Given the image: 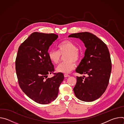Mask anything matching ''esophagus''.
I'll return each mask as SVG.
<instances>
[{"mask_svg": "<svg viewBox=\"0 0 124 124\" xmlns=\"http://www.w3.org/2000/svg\"><path fill=\"white\" fill-rule=\"evenodd\" d=\"M64 77H65V78H66V77H70V76H69V75H68L67 74H65L64 75Z\"/></svg>", "mask_w": 124, "mask_h": 124, "instance_id": "obj_1", "label": "esophagus"}]
</instances>
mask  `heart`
I'll return each mask as SVG.
<instances>
[{"label":"heart","mask_w":124,"mask_h":124,"mask_svg":"<svg viewBox=\"0 0 124 124\" xmlns=\"http://www.w3.org/2000/svg\"><path fill=\"white\" fill-rule=\"evenodd\" d=\"M58 51L51 49L48 52V56L50 61L54 64H58L61 61L62 56L64 55L65 60L59 64L56 70L58 72L68 73L72 70L76 66L81 56V52L76 44L69 40H64L57 46Z\"/></svg>","instance_id":"heart-1"}]
</instances>
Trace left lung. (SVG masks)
Here are the masks:
<instances>
[{"label":"left lung","mask_w":124,"mask_h":124,"mask_svg":"<svg viewBox=\"0 0 124 124\" xmlns=\"http://www.w3.org/2000/svg\"><path fill=\"white\" fill-rule=\"evenodd\" d=\"M69 37L79 38L86 47L76 72L88 76L77 77L74 93L81 101H93L101 97L109 83L112 68L109 50L103 41L89 32L74 33Z\"/></svg>","instance_id":"8db88e82"}]
</instances>
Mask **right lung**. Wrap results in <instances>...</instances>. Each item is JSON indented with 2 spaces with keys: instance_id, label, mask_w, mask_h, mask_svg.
<instances>
[{
  "instance_id": "1",
  "label": "right lung",
  "mask_w": 124,
  "mask_h": 124,
  "mask_svg": "<svg viewBox=\"0 0 124 124\" xmlns=\"http://www.w3.org/2000/svg\"><path fill=\"white\" fill-rule=\"evenodd\" d=\"M57 34L33 32L19 46L15 65L16 74L22 91L40 104L56 99L64 76L54 73V66L49 59L48 50L58 38ZM54 75L47 78L48 74Z\"/></svg>"
}]
</instances>
